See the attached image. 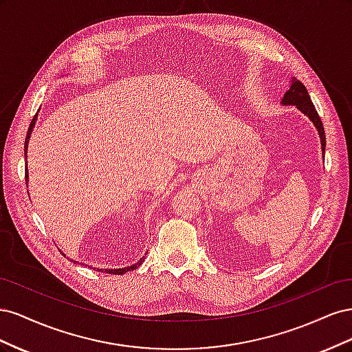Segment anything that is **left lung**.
Masks as SVG:
<instances>
[{
  "label": "left lung",
  "mask_w": 352,
  "mask_h": 352,
  "mask_svg": "<svg viewBox=\"0 0 352 352\" xmlns=\"http://www.w3.org/2000/svg\"><path fill=\"white\" fill-rule=\"evenodd\" d=\"M282 104L283 105H295V107L300 110L301 113H304L308 119L313 122V124L316 126V129L320 135V142H322V151L324 154V148H326V135H324V127L323 123L320 120V116H318L314 104L311 102L310 95H308L307 88L304 85L298 80V79H292L291 88L286 91V94L283 95L282 98Z\"/></svg>",
  "instance_id": "8db88e82"
}]
</instances>
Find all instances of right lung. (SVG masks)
Returning a JSON list of instances; mask_svg holds the SVG:
<instances>
[{
    "mask_svg": "<svg viewBox=\"0 0 352 352\" xmlns=\"http://www.w3.org/2000/svg\"><path fill=\"white\" fill-rule=\"evenodd\" d=\"M36 117H38V114H35L34 119H32L30 126H29V129H28V135H26V140H25V151L28 150L29 138H30L32 129H34V126H35ZM26 184H28V172H26ZM142 261H144V258H141L140 261H138V263H136V264H133V265H129V267H122V269H97V270H98V272H104V273H109V274H124L126 272H131V270H135L136 267H140V265L142 264Z\"/></svg>",
    "mask_w": 352,
    "mask_h": 352,
    "instance_id": "add662e5",
    "label": "right lung"
}]
</instances>
